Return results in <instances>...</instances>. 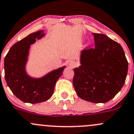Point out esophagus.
<instances>
[{
    "label": "esophagus",
    "mask_w": 134,
    "mask_h": 134,
    "mask_svg": "<svg viewBox=\"0 0 134 134\" xmlns=\"http://www.w3.org/2000/svg\"><path fill=\"white\" fill-rule=\"evenodd\" d=\"M68 65L69 67L73 68V67H74L75 66H76V61H74V60H69L68 61Z\"/></svg>",
    "instance_id": "obj_1"
}]
</instances>
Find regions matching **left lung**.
I'll return each mask as SVG.
<instances>
[{"instance_id":"8db88e82","label":"left lung","mask_w":134,"mask_h":134,"mask_svg":"<svg viewBox=\"0 0 134 134\" xmlns=\"http://www.w3.org/2000/svg\"><path fill=\"white\" fill-rule=\"evenodd\" d=\"M93 35L95 46L81 53V65L73 69V86L81 99L105 103L121 90L129 65L120 44L104 34Z\"/></svg>"}]
</instances>
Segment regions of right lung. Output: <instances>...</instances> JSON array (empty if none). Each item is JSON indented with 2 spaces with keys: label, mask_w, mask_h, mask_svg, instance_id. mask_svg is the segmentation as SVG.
<instances>
[{
  "label": "right lung",
  "mask_w": 134,
  "mask_h": 134,
  "mask_svg": "<svg viewBox=\"0 0 134 134\" xmlns=\"http://www.w3.org/2000/svg\"><path fill=\"white\" fill-rule=\"evenodd\" d=\"M44 35V30L30 34L14 44L4 58V73L7 86L23 102L37 104L49 99L53 94L57 80L65 68L64 66L53 70L39 78L28 75L26 64L30 45Z\"/></svg>",
  "instance_id": "right-lung-1"
}]
</instances>
